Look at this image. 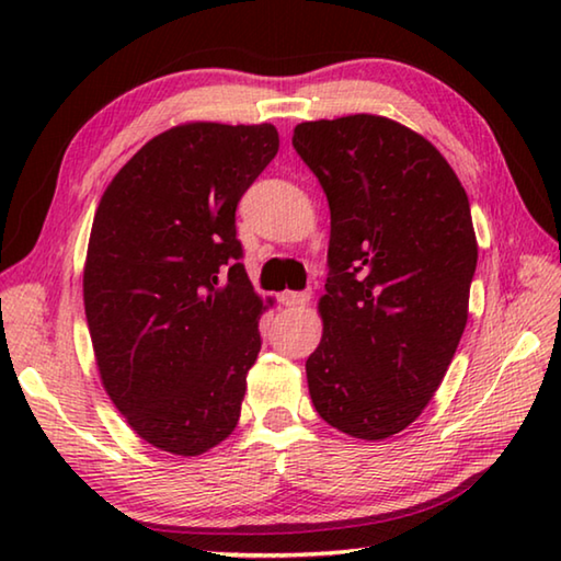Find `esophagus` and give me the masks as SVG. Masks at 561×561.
<instances>
[{"label":"esophagus","instance_id":"esophagus-1","mask_svg":"<svg viewBox=\"0 0 561 561\" xmlns=\"http://www.w3.org/2000/svg\"><path fill=\"white\" fill-rule=\"evenodd\" d=\"M279 301L284 307H304L309 301V291H282Z\"/></svg>","mask_w":561,"mask_h":561}]
</instances>
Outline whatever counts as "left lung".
Instances as JSON below:
<instances>
[{
    "mask_svg": "<svg viewBox=\"0 0 561 561\" xmlns=\"http://www.w3.org/2000/svg\"><path fill=\"white\" fill-rule=\"evenodd\" d=\"M291 146L331 210L311 403L351 438H391L438 391L468 321V195L428 140L383 116L299 123Z\"/></svg>",
    "mask_w": 561,
    "mask_h": 561,
    "instance_id": "8db88e82",
    "label": "left lung"
}]
</instances>
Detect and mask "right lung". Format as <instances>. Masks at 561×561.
<instances>
[{"instance_id": "add662e5", "label": "right lung", "mask_w": 561, "mask_h": 561, "mask_svg": "<svg viewBox=\"0 0 561 561\" xmlns=\"http://www.w3.org/2000/svg\"><path fill=\"white\" fill-rule=\"evenodd\" d=\"M270 123H187L138 150L93 217L83 304L103 388L140 438L201 455L234 431L262 299L234 213L277 156Z\"/></svg>"}]
</instances>
